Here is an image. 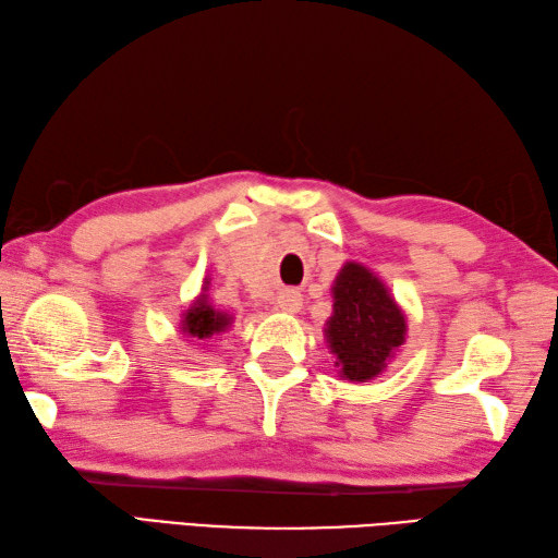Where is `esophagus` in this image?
<instances>
[{
    "mask_svg": "<svg viewBox=\"0 0 558 558\" xmlns=\"http://www.w3.org/2000/svg\"><path fill=\"white\" fill-rule=\"evenodd\" d=\"M301 305H303V295L295 289H283L277 295V307L281 313H299Z\"/></svg>",
    "mask_w": 558,
    "mask_h": 558,
    "instance_id": "34e87169",
    "label": "esophagus"
}]
</instances>
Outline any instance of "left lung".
I'll return each mask as SVG.
<instances>
[{"label":"left lung","instance_id":"1","mask_svg":"<svg viewBox=\"0 0 558 558\" xmlns=\"http://www.w3.org/2000/svg\"><path fill=\"white\" fill-rule=\"evenodd\" d=\"M333 313L325 337L339 375L367 381L384 373L405 341V315L384 281L361 263H345L331 287Z\"/></svg>","mask_w":558,"mask_h":558}]
</instances>
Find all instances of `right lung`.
I'll return each instance as SVG.
<instances>
[{"label": "right lung", "mask_w": 558, "mask_h": 558, "mask_svg": "<svg viewBox=\"0 0 558 558\" xmlns=\"http://www.w3.org/2000/svg\"><path fill=\"white\" fill-rule=\"evenodd\" d=\"M207 287H209V281L205 279L203 291H207ZM231 322H233L231 315L217 311V307L207 301V293H201L189 311L183 313L181 331L185 333V337L203 341V339L217 337V333H221V331H227L231 327Z\"/></svg>", "instance_id": "add662e5"}]
</instances>
